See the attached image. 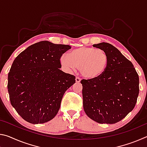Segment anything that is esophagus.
Masks as SVG:
<instances>
[{"mask_svg":"<svg viewBox=\"0 0 147 147\" xmlns=\"http://www.w3.org/2000/svg\"><path fill=\"white\" fill-rule=\"evenodd\" d=\"M80 81H81V80L79 78V77H76V82L77 83H80Z\"/></svg>","mask_w":147,"mask_h":147,"instance_id":"esophagus-1","label":"esophagus"}]
</instances>
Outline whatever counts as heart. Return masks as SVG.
<instances>
[{"instance_id":"obj_1","label":"heart","mask_w":147,"mask_h":147,"mask_svg":"<svg viewBox=\"0 0 147 147\" xmlns=\"http://www.w3.org/2000/svg\"><path fill=\"white\" fill-rule=\"evenodd\" d=\"M61 64L70 71L79 69L87 79H96L102 75L108 67L109 58L103 50L90 47H80L60 58Z\"/></svg>"}]
</instances>
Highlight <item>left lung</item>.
Returning a JSON list of instances; mask_svg holds the SVG:
<instances>
[{
  "instance_id": "obj_1",
  "label": "left lung",
  "mask_w": 147,
  "mask_h": 147,
  "mask_svg": "<svg viewBox=\"0 0 147 147\" xmlns=\"http://www.w3.org/2000/svg\"><path fill=\"white\" fill-rule=\"evenodd\" d=\"M108 54L102 75L82 80L83 106L86 115L98 123L115 124L133 110L139 94V76L132 63L108 43L94 44Z\"/></svg>"
}]
</instances>
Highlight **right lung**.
<instances>
[{
    "label": "right lung",
    "instance_id": "right-lung-1",
    "mask_svg": "<svg viewBox=\"0 0 147 147\" xmlns=\"http://www.w3.org/2000/svg\"><path fill=\"white\" fill-rule=\"evenodd\" d=\"M71 47L42 41L14 59L8 77L11 106L24 120L43 124L58 113L64 93L75 76L61 71L60 58Z\"/></svg>",
    "mask_w": 147,
    "mask_h": 147
}]
</instances>
